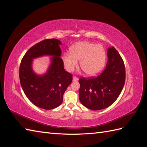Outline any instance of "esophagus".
<instances>
[{"instance_id":"34e87169","label":"esophagus","mask_w":147,"mask_h":147,"mask_svg":"<svg viewBox=\"0 0 147 147\" xmlns=\"http://www.w3.org/2000/svg\"><path fill=\"white\" fill-rule=\"evenodd\" d=\"M78 78L77 77H75V76H74L73 77V81H78Z\"/></svg>"}]
</instances>
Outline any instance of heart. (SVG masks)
<instances>
[{
  "instance_id": "obj_1",
  "label": "heart",
  "mask_w": 147,
  "mask_h": 147,
  "mask_svg": "<svg viewBox=\"0 0 147 147\" xmlns=\"http://www.w3.org/2000/svg\"><path fill=\"white\" fill-rule=\"evenodd\" d=\"M106 53L104 47L94 43L82 42L75 43L70 48V54L63 57L67 70L71 72L78 66L80 61V67L90 76L98 74L104 67Z\"/></svg>"
}]
</instances>
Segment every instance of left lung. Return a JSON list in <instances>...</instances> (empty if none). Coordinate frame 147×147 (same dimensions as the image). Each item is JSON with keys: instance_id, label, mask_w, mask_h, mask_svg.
<instances>
[{"instance_id": "8db88e82", "label": "left lung", "mask_w": 147, "mask_h": 147, "mask_svg": "<svg viewBox=\"0 0 147 147\" xmlns=\"http://www.w3.org/2000/svg\"><path fill=\"white\" fill-rule=\"evenodd\" d=\"M104 70L96 77L79 79V99L86 108L99 110L109 107L117 99L125 83V66L113 47L107 50Z\"/></svg>"}]
</instances>
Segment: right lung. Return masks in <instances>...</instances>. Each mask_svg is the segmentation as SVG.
<instances>
[{
    "mask_svg": "<svg viewBox=\"0 0 147 147\" xmlns=\"http://www.w3.org/2000/svg\"><path fill=\"white\" fill-rule=\"evenodd\" d=\"M61 42L56 38L45 39L29 49L21 60L20 80L23 90L29 100L35 106L51 110L59 106L63 95L72 82V75L66 72L60 56ZM53 55L47 72L38 76L32 68V60L42 55Z\"/></svg>",
    "mask_w": 147,
    "mask_h": 147,
    "instance_id": "1",
    "label": "right lung"
}]
</instances>
